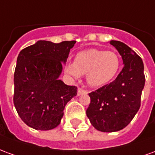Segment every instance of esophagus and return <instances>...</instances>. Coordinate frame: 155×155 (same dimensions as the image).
Instances as JSON below:
<instances>
[{
	"label": "esophagus",
	"mask_w": 155,
	"mask_h": 155,
	"mask_svg": "<svg viewBox=\"0 0 155 155\" xmlns=\"http://www.w3.org/2000/svg\"><path fill=\"white\" fill-rule=\"evenodd\" d=\"M88 91H85V90H82L81 88H79L77 90V95H81V94H87Z\"/></svg>",
	"instance_id": "34e87169"
}]
</instances>
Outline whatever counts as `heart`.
Returning a JSON list of instances; mask_svg holds the SVG:
<instances>
[{
	"instance_id": "b5f03b06",
	"label": "heart",
	"mask_w": 155,
	"mask_h": 155,
	"mask_svg": "<svg viewBox=\"0 0 155 155\" xmlns=\"http://www.w3.org/2000/svg\"><path fill=\"white\" fill-rule=\"evenodd\" d=\"M120 58L115 52L88 49L76 54L74 63L65 66V72L74 78L86 74L91 86L100 87L114 80L120 68Z\"/></svg>"
}]
</instances>
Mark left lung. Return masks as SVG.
Wrapping results in <instances>:
<instances>
[{
  "mask_svg": "<svg viewBox=\"0 0 155 155\" xmlns=\"http://www.w3.org/2000/svg\"><path fill=\"white\" fill-rule=\"evenodd\" d=\"M110 44L121 55L124 67L113 82L89 94L86 110L91 124L101 132H116L130 123L140 107L145 82L142 59L123 42Z\"/></svg>",
  "mask_w": 155,
  "mask_h": 155,
  "instance_id": "8db88e82",
  "label": "left lung"
}]
</instances>
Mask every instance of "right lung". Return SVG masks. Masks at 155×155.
Here are the masks:
<instances>
[{"label":"right lung","instance_id":"1","mask_svg":"<svg viewBox=\"0 0 155 155\" xmlns=\"http://www.w3.org/2000/svg\"><path fill=\"white\" fill-rule=\"evenodd\" d=\"M76 41H38L23 49L14 74V104L22 121L37 130L57 127L64 109L77 94V87L59 80Z\"/></svg>","mask_w":155,"mask_h":155}]
</instances>
